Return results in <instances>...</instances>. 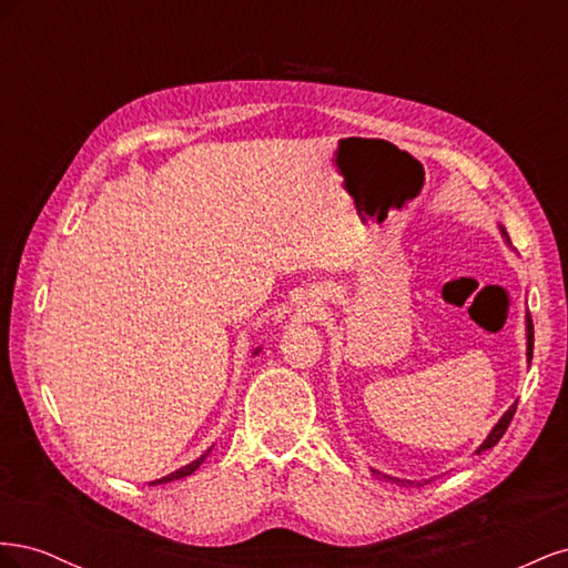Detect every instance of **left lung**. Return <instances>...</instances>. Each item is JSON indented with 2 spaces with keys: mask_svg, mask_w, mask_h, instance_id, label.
Returning a JSON list of instances; mask_svg holds the SVG:
<instances>
[{
  "mask_svg": "<svg viewBox=\"0 0 568 568\" xmlns=\"http://www.w3.org/2000/svg\"><path fill=\"white\" fill-rule=\"evenodd\" d=\"M500 232H503V239L507 242V246H511V242H509V236H507V232H505V227H500ZM526 359L530 363L532 359V322H530V315L526 313ZM514 412H517V403H514L505 415L497 419V424L490 428V434L486 436V440L478 445L476 448V455H480V453H486V450H490L493 445H497V440H500L503 436H505V432H507V426H509V422H511V417H514ZM372 474L374 476H382V478H388V480H395V484H400V486H405V484H417V480H405V478H395V476H388V474H382L379 469H372ZM432 480V478H428ZM428 480H424V484H428ZM417 486H422V480Z\"/></svg>",
  "mask_w": 568,
  "mask_h": 568,
  "instance_id": "left-lung-1",
  "label": "left lung"
}]
</instances>
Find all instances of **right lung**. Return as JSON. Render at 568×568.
I'll return each instance as SVG.
<instances>
[{"label": "right lung", "instance_id": "right-lung-1", "mask_svg": "<svg viewBox=\"0 0 568 568\" xmlns=\"http://www.w3.org/2000/svg\"><path fill=\"white\" fill-rule=\"evenodd\" d=\"M257 353H261V348H255V351H253V355H257ZM211 450H213V445H211V448L205 450V453H203L199 459H194V462L184 464V467H180L178 471L168 474V476H163V478H156V480H149V486H163V484H170V480H180V478H184V476H192V474H194V471L201 467V464L205 462V457L211 455Z\"/></svg>", "mask_w": 568, "mask_h": 568}]
</instances>
